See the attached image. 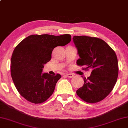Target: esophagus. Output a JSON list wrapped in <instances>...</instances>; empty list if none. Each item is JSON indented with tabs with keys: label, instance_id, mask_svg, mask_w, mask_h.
I'll use <instances>...</instances> for the list:
<instances>
[{
	"label": "esophagus",
	"instance_id": "obj_1",
	"mask_svg": "<svg viewBox=\"0 0 128 128\" xmlns=\"http://www.w3.org/2000/svg\"><path fill=\"white\" fill-rule=\"evenodd\" d=\"M66 76H67V77H68V78H72V77H74L73 74H70V73L66 74Z\"/></svg>",
	"mask_w": 128,
	"mask_h": 128
}]
</instances>
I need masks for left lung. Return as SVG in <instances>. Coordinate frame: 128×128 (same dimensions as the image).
I'll return each instance as SVG.
<instances>
[{"label":"left lung","mask_w":128,"mask_h":128,"mask_svg":"<svg viewBox=\"0 0 128 128\" xmlns=\"http://www.w3.org/2000/svg\"><path fill=\"white\" fill-rule=\"evenodd\" d=\"M73 42L80 58L77 65L92 70L77 95L87 103L102 100L112 92L118 76V60L114 51L104 40L86 36H74Z\"/></svg>","instance_id":"8db88e82"}]
</instances>
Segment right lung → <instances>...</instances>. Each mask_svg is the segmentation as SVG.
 I'll return each instance as SVG.
<instances>
[{"instance_id":"1","label":"right lung","mask_w":128,"mask_h":128,"mask_svg":"<svg viewBox=\"0 0 128 128\" xmlns=\"http://www.w3.org/2000/svg\"><path fill=\"white\" fill-rule=\"evenodd\" d=\"M71 39L68 34H32L15 48L11 59V75L16 90L26 100L38 104L52 95L61 76L42 74V68L51 60L53 50L66 45Z\"/></svg>"}]
</instances>
